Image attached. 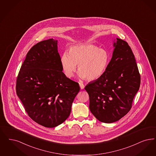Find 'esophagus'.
<instances>
[{
  "mask_svg": "<svg viewBox=\"0 0 156 156\" xmlns=\"http://www.w3.org/2000/svg\"><path fill=\"white\" fill-rule=\"evenodd\" d=\"M79 84H80V87H81V89H84V87H85V86H84V85L82 83V82H80L79 83Z\"/></svg>",
  "mask_w": 156,
  "mask_h": 156,
  "instance_id": "esophagus-1",
  "label": "esophagus"
}]
</instances>
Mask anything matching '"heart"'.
<instances>
[{"label":"heart","instance_id":"heart-1","mask_svg":"<svg viewBox=\"0 0 156 156\" xmlns=\"http://www.w3.org/2000/svg\"><path fill=\"white\" fill-rule=\"evenodd\" d=\"M60 62L65 75L73 76L78 65V76L93 81L99 78L105 73L110 62V55L105 49L93 44H80L71 46L69 54L62 55Z\"/></svg>","mask_w":156,"mask_h":156}]
</instances>
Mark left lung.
Segmentation results:
<instances>
[{"instance_id": "8db88e82", "label": "left lung", "mask_w": 156, "mask_h": 156, "mask_svg": "<svg viewBox=\"0 0 156 156\" xmlns=\"http://www.w3.org/2000/svg\"><path fill=\"white\" fill-rule=\"evenodd\" d=\"M112 58L99 78L85 87L89 96V109L102 122L119 121L129 112L140 87V76L135 56L128 43L114 41Z\"/></svg>"}]
</instances>
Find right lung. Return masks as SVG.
I'll return each mask as SVG.
<instances>
[{"label":"right lung","mask_w":156,"mask_h":156,"mask_svg":"<svg viewBox=\"0 0 156 156\" xmlns=\"http://www.w3.org/2000/svg\"><path fill=\"white\" fill-rule=\"evenodd\" d=\"M57 41L49 39L32 46L23 63L16 93L30 117L54 128L68 118L80 87L62 73Z\"/></svg>","instance_id":"1"}]
</instances>
